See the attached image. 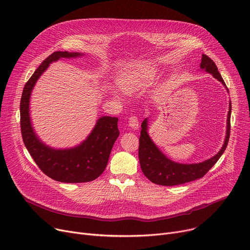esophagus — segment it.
Wrapping results in <instances>:
<instances>
[{
	"label": "esophagus",
	"mask_w": 250,
	"mask_h": 250,
	"mask_svg": "<svg viewBox=\"0 0 250 250\" xmlns=\"http://www.w3.org/2000/svg\"><path fill=\"white\" fill-rule=\"evenodd\" d=\"M128 125L132 128V129H138L140 126V122L138 120L137 116L132 115L128 119Z\"/></svg>",
	"instance_id": "1"
}]
</instances>
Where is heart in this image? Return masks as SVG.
Masks as SVG:
<instances>
[{
	"mask_svg": "<svg viewBox=\"0 0 250 250\" xmlns=\"http://www.w3.org/2000/svg\"><path fill=\"white\" fill-rule=\"evenodd\" d=\"M157 77V70L151 65H139L123 72L119 85L125 93H135L147 86Z\"/></svg>",
	"mask_w": 250,
	"mask_h": 250,
	"instance_id": "heart-1",
	"label": "heart"
}]
</instances>
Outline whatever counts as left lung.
I'll return each mask as SVG.
<instances>
[{
  "label": "left lung",
  "mask_w": 250,
  "mask_h": 250,
  "mask_svg": "<svg viewBox=\"0 0 250 250\" xmlns=\"http://www.w3.org/2000/svg\"><path fill=\"white\" fill-rule=\"evenodd\" d=\"M200 68L212 74L213 77L220 81L226 87L217 66L205 54L202 55ZM230 116L231 102L229 103V111L227 114L226 137L221 149L214 157L198 164H180L165 156L149 138L147 134V119H145L142 124L139 146V159L144 175L155 184L162 186L181 185L202 178L220 159L225 151L230 137Z\"/></svg>",
  "instance_id": "8db88e82"
}]
</instances>
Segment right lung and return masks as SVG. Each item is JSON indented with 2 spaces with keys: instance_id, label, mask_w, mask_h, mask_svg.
<instances>
[{
  "instance_id": "1",
  "label": "right lung",
  "mask_w": 250,
  "mask_h": 250,
  "mask_svg": "<svg viewBox=\"0 0 250 250\" xmlns=\"http://www.w3.org/2000/svg\"><path fill=\"white\" fill-rule=\"evenodd\" d=\"M83 53L57 51L48 56L24 86L21 103V132L23 142L40 170L51 179L63 183H84L101 176L108 162L114 142L120 136L118 118L102 116L80 145L70 148H54L45 145L32 126L30 97L37 80L50 63L60 58H76Z\"/></svg>"
}]
</instances>
